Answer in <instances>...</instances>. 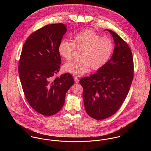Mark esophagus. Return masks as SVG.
<instances>
[{
  "mask_svg": "<svg viewBox=\"0 0 151 151\" xmlns=\"http://www.w3.org/2000/svg\"><path fill=\"white\" fill-rule=\"evenodd\" d=\"M74 81H75V82H76V83H79V79H78V78L77 77L74 76Z\"/></svg>",
  "mask_w": 151,
  "mask_h": 151,
  "instance_id": "esophagus-1",
  "label": "esophagus"
}]
</instances>
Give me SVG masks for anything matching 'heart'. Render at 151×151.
<instances>
[{"mask_svg":"<svg viewBox=\"0 0 151 151\" xmlns=\"http://www.w3.org/2000/svg\"><path fill=\"white\" fill-rule=\"evenodd\" d=\"M76 49L80 50V59L70 61L63 65L65 71L76 76L88 72L91 67L98 70L109 60L113 51V43L106 37L90 29L80 31L73 38V42L62 40L58 46L59 55L66 60L73 56Z\"/></svg>","mask_w":151,"mask_h":151,"instance_id":"1","label":"heart"}]
</instances>
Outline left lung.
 <instances>
[{"mask_svg": "<svg viewBox=\"0 0 151 151\" xmlns=\"http://www.w3.org/2000/svg\"><path fill=\"white\" fill-rule=\"evenodd\" d=\"M106 30L115 43L111 58L96 73L80 81L86 112L96 120L109 117L119 109L134 77L132 55L128 44L116 32Z\"/></svg>", "mask_w": 151, "mask_h": 151, "instance_id": "1", "label": "left lung"}]
</instances>
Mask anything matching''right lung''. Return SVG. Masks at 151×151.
<instances>
[{
    "label": "right lung",
    "mask_w": 151,
    "mask_h": 151,
    "mask_svg": "<svg viewBox=\"0 0 151 151\" xmlns=\"http://www.w3.org/2000/svg\"><path fill=\"white\" fill-rule=\"evenodd\" d=\"M66 31L62 23L46 25L32 33L22 48L19 74L23 92L31 108L43 116L60 111L74 83L68 73L54 77L61 64L58 46Z\"/></svg>",
    "instance_id": "right-lung-1"
}]
</instances>
